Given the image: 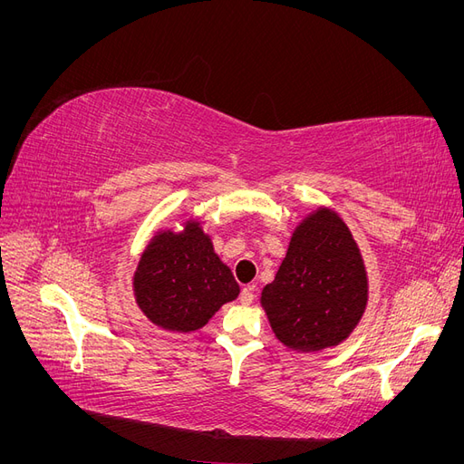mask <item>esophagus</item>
Returning <instances> with one entry per match:
<instances>
[{"label":"esophagus","mask_w":464,"mask_h":464,"mask_svg":"<svg viewBox=\"0 0 464 464\" xmlns=\"http://www.w3.org/2000/svg\"><path fill=\"white\" fill-rule=\"evenodd\" d=\"M254 290H256V286H254V285H247L246 288H242V292H240V302H242L244 305H249L251 302L256 300V294H254Z\"/></svg>","instance_id":"34e87169"}]
</instances>
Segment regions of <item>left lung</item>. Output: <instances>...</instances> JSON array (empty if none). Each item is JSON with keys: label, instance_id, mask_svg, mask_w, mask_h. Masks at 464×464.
Here are the masks:
<instances>
[{"label": "left lung", "instance_id": "1", "mask_svg": "<svg viewBox=\"0 0 464 464\" xmlns=\"http://www.w3.org/2000/svg\"><path fill=\"white\" fill-rule=\"evenodd\" d=\"M366 302L360 249L331 208H319L300 224L275 280L261 292L276 339L302 353L343 343L358 325Z\"/></svg>", "mask_w": 464, "mask_h": 464}]
</instances>
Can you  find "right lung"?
<instances>
[{
    "mask_svg": "<svg viewBox=\"0 0 464 464\" xmlns=\"http://www.w3.org/2000/svg\"><path fill=\"white\" fill-rule=\"evenodd\" d=\"M133 290L154 325L178 333L201 329L222 304L240 294L230 269L195 220L184 232L166 230L152 237L137 265Z\"/></svg>",
    "mask_w": 464,
    "mask_h": 464,
    "instance_id": "obj_1",
    "label": "right lung"
}]
</instances>
